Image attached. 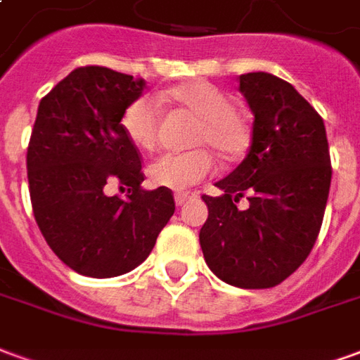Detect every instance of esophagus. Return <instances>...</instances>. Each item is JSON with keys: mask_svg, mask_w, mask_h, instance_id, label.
Masks as SVG:
<instances>
[{"mask_svg": "<svg viewBox=\"0 0 360 360\" xmlns=\"http://www.w3.org/2000/svg\"><path fill=\"white\" fill-rule=\"evenodd\" d=\"M188 198H193L191 193H175V204H177V206H183Z\"/></svg>", "mask_w": 360, "mask_h": 360, "instance_id": "esophagus-1", "label": "esophagus"}]
</instances>
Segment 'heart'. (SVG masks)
Returning a JSON list of instances; mask_svg holds the SVG:
<instances>
[{"label": "heart", "instance_id": "1", "mask_svg": "<svg viewBox=\"0 0 360 360\" xmlns=\"http://www.w3.org/2000/svg\"><path fill=\"white\" fill-rule=\"evenodd\" d=\"M167 102L191 111L198 117L195 144H208L224 160H235L247 150L250 131L245 119L235 111L233 100L210 82H187L165 94ZM121 129L129 142L141 150H152L160 129V110L154 100H134L121 117ZM214 167L206 148L191 152H165L148 165V179L154 187L185 191L202 181Z\"/></svg>", "mask_w": 360, "mask_h": 360}]
</instances>
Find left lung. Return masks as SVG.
<instances>
[{"mask_svg":"<svg viewBox=\"0 0 360 360\" xmlns=\"http://www.w3.org/2000/svg\"><path fill=\"white\" fill-rule=\"evenodd\" d=\"M255 115L247 156L202 196L200 229L206 264L221 281L243 289L281 283L307 260L324 218L332 165L326 127L297 90L270 73L239 77ZM247 192L250 208L235 202Z\"/></svg>","mask_w":360,"mask_h":360,"instance_id":"left-lung-1","label":"left lung"}]
</instances>
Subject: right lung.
Wrapping results in <instances>:
<instances>
[{
  "instance_id": "add662e5",
  "label": "right lung",
  "mask_w": 360,
  "mask_h": 360,
  "mask_svg": "<svg viewBox=\"0 0 360 360\" xmlns=\"http://www.w3.org/2000/svg\"><path fill=\"white\" fill-rule=\"evenodd\" d=\"M144 79L79 67L38 105L27 152L36 224L61 262L89 278L142 264L175 212L169 188L141 187V156L121 129ZM111 184L127 190L111 197Z\"/></svg>"
}]
</instances>
